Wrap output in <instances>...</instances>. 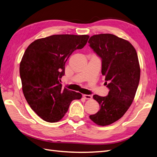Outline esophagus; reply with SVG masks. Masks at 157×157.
<instances>
[{
  "label": "esophagus",
  "mask_w": 157,
  "mask_h": 157,
  "mask_svg": "<svg viewBox=\"0 0 157 157\" xmlns=\"http://www.w3.org/2000/svg\"><path fill=\"white\" fill-rule=\"evenodd\" d=\"M83 98L86 99H92V96L91 95H86V94H84L83 95Z\"/></svg>",
  "instance_id": "obj_1"
}]
</instances>
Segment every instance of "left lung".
<instances>
[{
  "instance_id": "8db88e82",
  "label": "left lung",
  "mask_w": 157,
  "mask_h": 157,
  "mask_svg": "<svg viewBox=\"0 0 157 157\" xmlns=\"http://www.w3.org/2000/svg\"><path fill=\"white\" fill-rule=\"evenodd\" d=\"M88 43L101 59L104 84L109 89L105 97L94 95L100 109L90 118L105 126L120 119L132 105L140 78L138 57L130 42L112 34L93 35Z\"/></svg>"
}]
</instances>
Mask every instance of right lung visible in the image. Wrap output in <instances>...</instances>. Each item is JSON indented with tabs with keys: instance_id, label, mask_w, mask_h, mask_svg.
I'll use <instances>...</instances> for the list:
<instances>
[{
	"instance_id": "1",
	"label": "right lung",
	"mask_w": 157,
	"mask_h": 157,
	"mask_svg": "<svg viewBox=\"0 0 157 157\" xmlns=\"http://www.w3.org/2000/svg\"><path fill=\"white\" fill-rule=\"evenodd\" d=\"M87 35H54L33 42L20 65L22 90L28 104L48 122L59 121L74 99L82 94L62 88L65 65L75 50L82 49Z\"/></svg>"
}]
</instances>
